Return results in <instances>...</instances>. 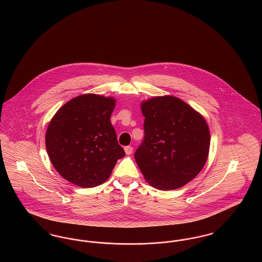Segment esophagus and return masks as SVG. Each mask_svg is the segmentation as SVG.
I'll return each instance as SVG.
<instances>
[{
    "mask_svg": "<svg viewBox=\"0 0 262 262\" xmlns=\"http://www.w3.org/2000/svg\"><path fill=\"white\" fill-rule=\"evenodd\" d=\"M124 151H125L126 155H132V152H133V146H130V145L125 146V147H124Z\"/></svg>",
    "mask_w": 262,
    "mask_h": 262,
    "instance_id": "1",
    "label": "esophagus"
}]
</instances>
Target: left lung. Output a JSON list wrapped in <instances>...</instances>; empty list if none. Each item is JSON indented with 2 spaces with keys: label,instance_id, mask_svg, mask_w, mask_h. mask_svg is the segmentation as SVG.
<instances>
[{
  "label": "left lung",
  "instance_id": "obj_1",
  "mask_svg": "<svg viewBox=\"0 0 262 262\" xmlns=\"http://www.w3.org/2000/svg\"><path fill=\"white\" fill-rule=\"evenodd\" d=\"M144 138L135 159L146 181L170 190L193 180L207 160L210 136L206 121L176 97L141 103Z\"/></svg>",
  "mask_w": 262,
  "mask_h": 262
}]
</instances>
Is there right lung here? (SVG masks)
<instances>
[{
    "instance_id": "obj_1",
    "label": "right lung",
    "mask_w": 262,
    "mask_h": 262,
    "mask_svg": "<svg viewBox=\"0 0 262 262\" xmlns=\"http://www.w3.org/2000/svg\"><path fill=\"white\" fill-rule=\"evenodd\" d=\"M115 104L113 98L81 95L54 116L47 129L46 146L64 180L81 187L100 185L125 156L111 122Z\"/></svg>"
}]
</instances>
